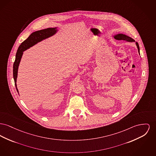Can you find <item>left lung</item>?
Listing matches in <instances>:
<instances>
[{
  "label": "left lung",
  "mask_w": 156,
  "mask_h": 156,
  "mask_svg": "<svg viewBox=\"0 0 156 156\" xmlns=\"http://www.w3.org/2000/svg\"><path fill=\"white\" fill-rule=\"evenodd\" d=\"M114 37L116 39H118V40H123V41H127V42H135V41L133 38H131V37H128V36H127L124 34H117ZM136 45L137 46L138 51V52L140 54V47L138 45V44L137 42H136Z\"/></svg>",
  "instance_id": "obj_1"
}]
</instances>
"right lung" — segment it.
<instances>
[{
	"instance_id": "1",
	"label": "right lung",
	"mask_w": 156,
	"mask_h": 156,
	"mask_svg": "<svg viewBox=\"0 0 156 156\" xmlns=\"http://www.w3.org/2000/svg\"><path fill=\"white\" fill-rule=\"evenodd\" d=\"M56 31H57L56 28H49L34 32L32 34H31L30 36L28 37L25 41H24L20 44V46H19L18 49L16 54L15 61L14 62L13 66V79H14L15 87L18 92V90L17 89V86H16V80H17V76H18L19 65L20 63L21 58L23 55V52L27 50L28 48H30L31 46H34L37 42H41V41L45 39L54 35L56 32Z\"/></svg>"
}]
</instances>
